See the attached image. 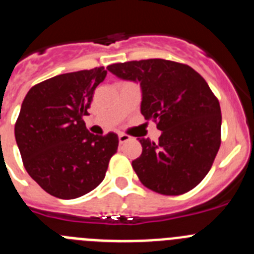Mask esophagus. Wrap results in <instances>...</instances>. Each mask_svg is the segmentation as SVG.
<instances>
[{
    "mask_svg": "<svg viewBox=\"0 0 254 254\" xmlns=\"http://www.w3.org/2000/svg\"><path fill=\"white\" fill-rule=\"evenodd\" d=\"M129 140H131V137H129L128 134H125V133L118 134V141H120V143H125Z\"/></svg>",
    "mask_w": 254,
    "mask_h": 254,
    "instance_id": "34e87169",
    "label": "esophagus"
}]
</instances>
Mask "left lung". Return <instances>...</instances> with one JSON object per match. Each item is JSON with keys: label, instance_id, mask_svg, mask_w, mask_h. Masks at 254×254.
<instances>
[{"label": "left lung", "instance_id": "left-lung-1", "mask_svg": "<svg viewBox=\"0 0 254 254\" xmlns=\"http://www.w3.org/2000/svg\"><path fill=\"white\" fill-rule=\"evenodd\" d=\"M107 69L141 87V113L158 123L159 142L138 138L142 154L132 161L141 183L167 196L196 187L211 169L220 147L221 111L205 78L173 61H131Z\"/></svg>", "mask_w": 254, "mask_h": 254}]
</instances>
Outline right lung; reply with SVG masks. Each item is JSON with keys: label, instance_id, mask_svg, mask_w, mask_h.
<instances>
[{"label": "right lung", "instance_id": "add662e5", "mask_svg": "<svg viewBox=\"0 0 254 254\" xmlns=\"http://www.w3.org/2000/svg\"><path fill=\"white\" fill-rule=\"evenodd\" d=\"M105 76L104 67L55 76L31 87L22 102L17 147L29 176L52 196L89 193L103 182L117 151L116 133H90L82 120Z\"/></svg>", "mask_w": 254, "mask_h": 254}]
</instances>
